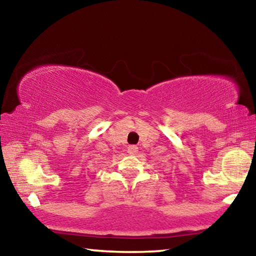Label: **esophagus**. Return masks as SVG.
Masks as SVG:
<instances>
[{
	"instance_id": "34e87169",
	"label": "esophagus",
	"mask_w": 256,
	"mask_h": 256,
	"mask_svg": "<svg viewBox=\"0 0 256 256\" xmlns=\"http://www.w3.org/2000/svg\"><path fill=\"white\" fill-rule=\"evenodd\" d=\"M138 151V148L136 146H128V152L130 154H136V152Z\"/></svg>"
}]
</instances>
